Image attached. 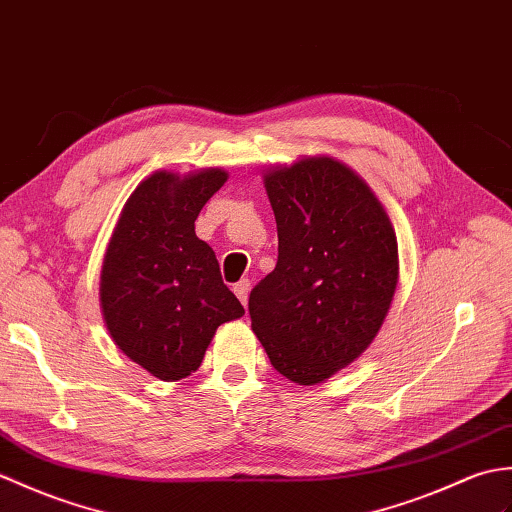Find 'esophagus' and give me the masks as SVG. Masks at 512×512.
Listing matches in <instances>:
<instances>
[{
    "mask_svg": "<svg viewBox=\"0 0 512 512\" xmlns=\"http://www.w3.org/2000/svg\"><path fill=\"white\" fill-rule=\"evenodd\" d=\"M249 289H252V282H249L247 278H241L234 285V293H236V298L241 300V304L243 306H247V300H249Z\"/></svg>",
    "mask_w": 512,
    "mask_h": 512,
    "instance_id": "obj_1",
    "label": "esophagus"
}]
</instances>
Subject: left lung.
<instances>
[{"mask_svg":"<svg viewBox=\"0 0 512 512\" xmlns=\"http://www.w3.org/2000/svg\"><path fill=\"white\" fill-rule=\"evenodd\" d=\"M263 184L278 263L249 293L252 331L282 377L315 385L381 331L399 285V243L372 188L335 157L269 166Z\"/></svg>","mask_w":512,"mask_h":512,"instance_id":"obj_1","label":"left lung"}]
</instances>
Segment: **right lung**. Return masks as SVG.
<instances>
[{"label":"right lung","mask_w":512,"mask_h":512,"mask_svg":"<svg viewBox=\"0 0 512 512\" xmlns=\"http://www.w3.org/2000/svg\"><path fill=\"white\" fill-rule=\"evenodd\" d=\"M223 168L155 170L124 203L100 271V311L124 355L162 381L195 372L217 328L245 315L195 234Z\"/></svg>","instance_id":"obj_1"}]
</instances>
